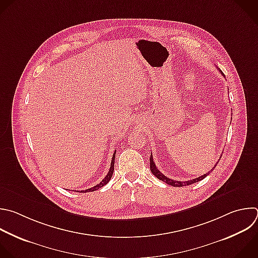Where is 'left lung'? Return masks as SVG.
<instances>
[{"label": "left lung", "instance_id": "obj_1", "mask_svg": "<svg viewBox=\"0 0 258 258\" xmlns=\"http://www.w3.org/2000/svg\"><path fill=\"white\" fill-rule=\"evenodd\" d=\"M219 71H220V73L225 77V75L223 74V72L219 69ZM218 164V163H217ZM217 164L215 165V167L217 166ZM215 167L211 170V171H213L214 169H215ZM150 169H151V171H152V173L159 179V180H162L163 182H165V183H167V184H169V185H171V186H175V187H181V186H186V185H190V184H194V183H196V182H199V181H201V180H203L205 177H207L209 174H210V172H208V173H206V174H204L203 176H200V177H198V178H195V179H191V180H187V181H179V180H173V179H170L169 177H167V176H165L164 174H162L160 171L158 170V168L156 167V164H155V162H154V160H153V156H152V154H151V157H150Z\"/></svg>", "mask_w": 258, "mask_h": 258}]
</instances>
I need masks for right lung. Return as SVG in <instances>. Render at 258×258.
I'll return each instance as SVG.
<instances>
[{"instance_id":"1","label":"right lung","mask_w":258,"mask_h":258,"mask_svg":"<svg viewBox=\"0 0 258 258\" xmlns=\"http://www.w3.org/2000/svg\"><path fill=\"white\" fill-rule=\"evenodd\" d=\"M115 153H116V150L114 151L113 155H112V160H111V164H110V168H109V171L107 175L103 178L102 181H100V183H98L97 185L91 187V188H88V189H85V190H81V192H90V191H94V190H97L99 188H101L102 186H104L105 184L108 183V181L111 179L112 177V174H113V171H114V159H115ZM79 192V191H78Z\"/></svg>"}]
</instances>
